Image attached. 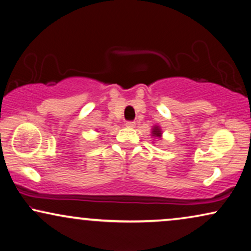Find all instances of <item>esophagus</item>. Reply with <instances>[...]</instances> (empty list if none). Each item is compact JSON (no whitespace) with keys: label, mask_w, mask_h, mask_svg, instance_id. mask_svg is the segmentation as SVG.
Wrapping results in <instances>:
<instances>
[{"label":"esophagus","mask_w":251,"mask_h":251,"mask_svg":"<svg viewBox=\"0 0 251 251\" xmlns=\"http://www.w3.org/2000/svg\"><path fill=\"white\" fill-rule=\"evenodd\" d=\"M126 127H134L135 126V122H131V120H128V122H126Z\"/></svg>","instance_id":"34e87169"}]
</instances>
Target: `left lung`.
<instances>
[{
  "label": "left lung",
  "instance_id": "1",
  "mask_svg": "<svg viewBox=\"0 0 251 251\" xmlns=\"http://www.w3.org/2000/svg\"><path fill=\"white\" fill-rule=\"evenodd\" d=\"M160 134H162V132H160V128L158 127V126H155V127L152 128V135L157 136V138H160Z\"/></svg>",
  "mask_w": 251,
  "mask_h": 251
}]
</instances>
